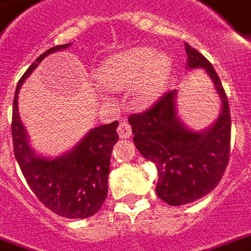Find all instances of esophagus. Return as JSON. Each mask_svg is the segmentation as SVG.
Instances as JSON below:
<instances>
[{
	"mask_svg": "<svg viewBox=\"0 0 251 251\" xmlns=\"http://www.w3.org/2000/svg\"><path fill=\"white\" fill-rule=\"evenodd\" d=\"M118 132H119V136H120L122 139L129 138V136H131V133H132L131 124L128 123V122H122V123L119 124Z\"/></svg>",
	"mask_w": 251,
	"mask_h": 251,
	"instance_id": "obj_1",
	"label": "esophagus"
}]
</instances>
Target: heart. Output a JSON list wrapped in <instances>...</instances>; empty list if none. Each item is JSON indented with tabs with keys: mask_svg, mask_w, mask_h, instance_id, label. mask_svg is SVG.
Here are the masks:
<instances>
[{
	"mask_svg": "<svg viewBox=\"0 0 251 251\" xmlns=\"http://www.w3.org/2000/svg\"><path fill=\"white\" fill-rule=\"evenodd\" d=\"M171 61L167 54L155 53L150 47H136L119 53L100 67L98 81L111 91L132 88L139 104H147L158 96L167 81Z\"/></svg>",
	"mask_w": 251,
	"mask_h": 251,
	"instance_id": "obj_1",
	"label": "heart"
}]
</instances>
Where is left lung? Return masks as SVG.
Returning <instances> with one entry per match:
<instances>
[{
    "label": "left lung",
    "mask_w": 251,
    "mask_h": 251,
    "mask_svg": "<svg viewBox=\"0 0 251 251\" xmlns=\"http://www.w3.org/2000/svg\"><path fill=\"white\" fill-rule=\"evenodd\" d=\"M188 68H204L221 99L218 120L203 132H194L179 120L176 91H168L143 111L129 115L133 143L144 158L155 163L156 194L171 206H182L217 187L228 164L231 118L226 92L207 58L184 44Z\"/></svg>",
    "instance_id": "8db88e82"
}]
</instances>
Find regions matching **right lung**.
Wrapping results in <instances>:
<instances>
[{
    "label": "right lung",
    "mask_w": 251,
    "mask_h": 251,
    "mask_svg": "<svg viewBox=\"0 0 251 251\" xmlns=\"http://www.w3.org/2000/svg\"><path fill=\"white\" fill-rule=\"evenodd\" d=\"M69 45H58L44 52L20 78L13 100V151L26 183L45 207L64 218L83 219L98 213L107 198L109 160L119 139V123L93 128L71 152L61 158L47 159L36 155L29 147L17 105L24 80L48 54Z\"/></svg>",
    "instance_id": "right-lung-1"
}]
</instances>
